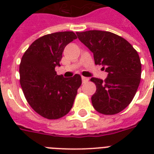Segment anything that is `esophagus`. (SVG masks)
<instances>
[{"label":"esophagus","mask_w":154,"mask_h":154,"mask_svg":"<svg viewBox=\"0 0 154 154\" xmlns=\"http://www.w3.org/2000/svg\"><path fill=\"white\" fill-rule=\"evenodd\" d=\"M82 82H83V83H86V82H89V80L88 77H82Z\"/></svg>","instance_id":"1"}]
</instances>
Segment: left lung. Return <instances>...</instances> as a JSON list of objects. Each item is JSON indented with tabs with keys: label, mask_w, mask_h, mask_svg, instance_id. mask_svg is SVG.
<instances>
[{
	"label": "left lung",
	"mask_w": 154,
	"mask_h": 154,
	"mask_svg": "<svg viewBox=\"0 0 154 154\" xmlns=\"http://www.w3.org/2000/svg\"><path fill=\"white\" fill-rule=\"evenodd\" d=\"M78 39L94 53L96 65H102L106 79L92 77L97 86L92 104L100 113L113 115L125 109L140 84L141 64L137 52L118 35L107 31L77 32Z\"/></svg>",
	"instance_id": "1"
}]
</instances>
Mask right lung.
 <instances>
[{
    "label": "right lung",
    "instance_id": "add662e5",
    "mask_svg": "<svg viewBox=\"0 0 154 154\" xmlns=\"http://www.w3.org/2000/svg\"><path fill=\"white\" fill-rule=\"evenodd\" d=\"M77 39L73 32H58L40 37L24 53L20 64V83L28 103L47 119L64 117L72 109L82 85L79 74L66 78L57 75L64 49Z\"/></svg>",
    "mask_w": 154,
    "mask_h": 154
}]
</instances>
